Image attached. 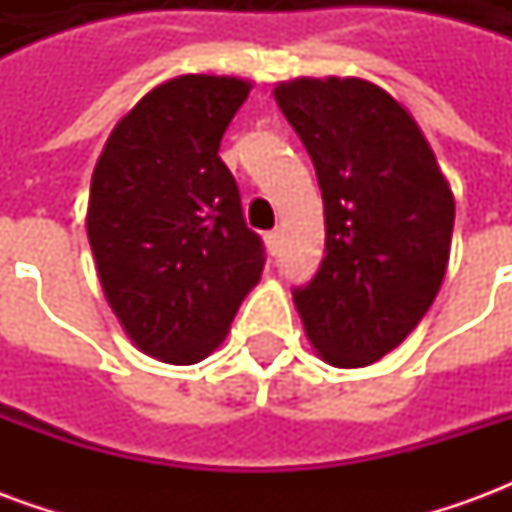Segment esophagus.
Returning <instances> with one entry per match:
<instances>
[{
    "instance_id": "esophagus-1",
    "label": "esophagus",
    "mask_w": 512,
    "mask_h": 512,
    "mask_svg": "<svg viewBox=\"0 0 512 512\" xmlns=\"http://www.w3.org/2000/svg\"><path fill=\"white\" fill-rule=\"evenodd\" d=\"M279 244H282V233H279V230H271V233H266V246L271 255H277Z\"/></svg>"
}]
</instances>
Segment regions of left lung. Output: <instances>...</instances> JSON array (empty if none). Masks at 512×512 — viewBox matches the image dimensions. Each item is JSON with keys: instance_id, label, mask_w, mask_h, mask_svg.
<instances>
[{"instance_id": "1", "label": "left lung", "mask_w": 512, "mask_h": 512, "mask_svg": "<svg viewBox=\"0 0 512 512\" xmlns=\"http://www.w3.org/2000/svg\"><path fill=\"white\" fill-rule=\"evenodd\" d=\"M307 147L326 219V257L293 290L326 365L365 367L425 318L450 263L455 197L417 120L367 79L274 87Z\"/></svg>"}]
</instances>
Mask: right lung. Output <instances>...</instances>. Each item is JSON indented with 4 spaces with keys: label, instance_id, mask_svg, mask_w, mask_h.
<instances>
[{
    "label": "right lung",
    "instance_id": "1",
    "mask_svg": "<svg viewBox=\"0 0 512 512\" xmlns=\"http://www.w3.org/2000/svg\"><path fill=\"white\" fill-rule=\"evenodd\" d=\"M249 90L205 73L158 84L95 164L87 238L101 288L131 343L167 365L216 351L263 274V244L219 158Z\"/></svg>",
    "mask_w": 512,
    "mask_h": 512
}]
</instances>
